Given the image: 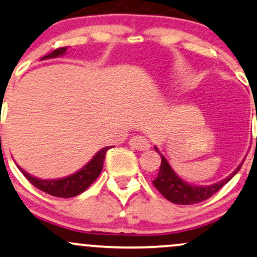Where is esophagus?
Here are the masks:
<instances>
[{
	"label": "esophagus",
	"instance_id": "34e87169",
	"mask_svg": "<svg viewBox=\"0 0 257 257\" xmlns=\"http://www.w3.org/2000/svg\"><path fill=\"white\" fill-rule=\"evenodd\" d=\"M129 145L138 151H145L150 149V142L145 137H142V135H137V137L132 138Z\"/></svg>",
	"mask_w": 257,
	"mask_h": 257
}]
</instances>
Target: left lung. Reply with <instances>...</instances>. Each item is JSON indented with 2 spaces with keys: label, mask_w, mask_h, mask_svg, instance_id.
<instances>
[{
  "label": "left lung",
  "mask_w": 257,
  "mask_h": 257,
  "mask_svg": "<svg viewBox=\"0 0 257 257\" xmlns=\"http://www.w3.org/2000/svg\"><path fill=\"white\" fill-rule=\"evenodd\" d=\"M155 150L161 155L162 162H161L159 174H157L156 179L152 183H154L155 188H156L166 199L178 205L199 204V202L207 200L208 197H211L213 194L217 193L223 185L227 184V183L238 173L239 170L241 168V166H243V162H241L232 174H229L227 178L221 180V182L215 183V184L194 185L189 184L185 180L180 178L178 174L173 171V168L171 167L170 162L166 160V157L161 154L156 146H155Z\"/></svg>",
  "instance_id": "1"
}]
</instances>
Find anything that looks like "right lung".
<instances>
[{
  "label": "right lung",
  "instance_id": "add662e5",
  "mask_svg": "<svg viewBox=\"0 0 257 257\" xmlns=\"http://www.w3.org/2000/svg\"><path fill=\"white\" fill-rule=\"evenodd\" d=\"M66 52L67 47H61V49L52 51L49 55L44 56L41 60L60 57V56H63ZM111 148L112 146H106V148L101 149L83 168H80V170L75 172V173L70 174L68 177H64V178L60 179L36 178V177L25 172L18 165H17V167L19 168V171L24 174L25 178L29 180L34 187L40 189V190L45 191V193L57 197H73L79 195L83 191H85L96 180L97 177L100 176L103 167V161H105L106 152Z\"/></svg>",
  "mask_w": 257,
  "mask_h": 257
}]
</instances>
